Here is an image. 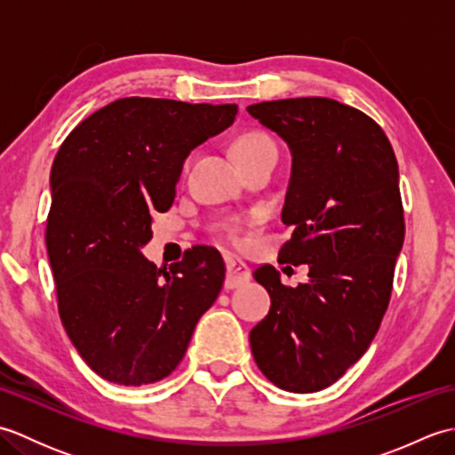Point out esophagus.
<instances>
[{
	"instance_id": "obj_1",
	"label": "esophagus",
	"mask_w": 455,
	"mask_h": 455,
	"mask_svg": "<svg viewBox=\"0 0 455 455\" xmlns=\"http://www.w3.org/2000/svg\"><path fill=\"white\" fill-rule=\"evenodd\" d=\"M250 279V269L244 262H240V259L235 258H228L227 259V279H225V287L227 289H235L238 285L246 283Z\"/></svg>"
}]
</instances>
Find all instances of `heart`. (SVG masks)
Instances as JSON below:
<instances>
[{"label":"heart","mask_w":455,"mask_h":455,"mask_svg":"<svg viewBox=\"0 0 455 455\" xmlns=\"http://www.w3.org/2000/svg\"><path fill=\"white\" fill-rule=\"evenodd\" d=\"M269 148H275L274 140L269 139L266 132H259V131L243 132L235 142V152H236L240 164H246L248 160L256 158L258 154H262Z\"/></svg>","instance_id":"b5f03b06"}]
</instances>
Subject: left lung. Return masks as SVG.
Segmentation results:
<instances>
[{"mask_svg": "<svg viewBox=\"0 0 455 455\" xmlns=\"http://www.w3.org/2000/svg\"><path fill=\"white\" fill-rule=\"evenodd\" d=\"M248 113L291 148L282 212L291 238L279 262L308 264L297 287L274 266L256 269L272 307L250 346L279 389L315 393L360 360L389 307L404 240L397 158L379 124L336 100L262 101Z\"/></svg>", "mask_w": 455, "mask_h": 455, "instance_id": "obj_1", "label": "left lung"}]
</instances>
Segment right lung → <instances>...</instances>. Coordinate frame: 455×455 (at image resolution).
Segmentation results:
<instances>
[{
    "mask_svg": "<svg viewBox=\"0 0 455 455\" xmlns=\"http://www.w3.org/2000/svg\"><path fill=\"white\" fill-rule=\"evenodd\" d=\"M238 105L123 98L68 134L52 164L46 250L58 313L76 350L103 379L139 387L168 377L225 262L193 246L162 272L140 254L154 211L166 212L188 154L225 131Z\"/></svg>",
    "mask_w": 455,
    "mask_h": 455,
    "instance_id": "right-lung-1",
    "label": "right lung"
}]
</instances>
